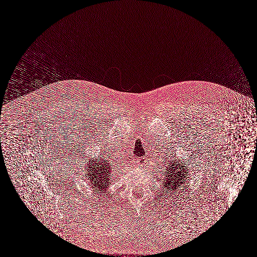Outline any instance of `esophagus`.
<instances>
[{
  "instance_id": "34e87169",
  "label": "esophagus",
  "mask_w": 257,
  "mask_h": 257,
  "mask_svg": "<svg viewBox=\"0 0 257 257\" xmlns=\"http://www.w3.org/2000/svg\"><path fill=\"white\" fill-rule=\"evenodd\" d=\"M137 162H138V163L140 164V163H143V162H145V161L143 160V159H142V158H141V159H139V160H138V161H137Z\"/></svg>"
}]
</instances>
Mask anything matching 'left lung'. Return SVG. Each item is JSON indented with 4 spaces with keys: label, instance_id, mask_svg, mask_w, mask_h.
<instances>
[{
    "label": "left lung",
    "instance_id": "1",
    "mask_svg": "<svg viewBox=\"0 0 257 257\" xmlns=\"http://www.w3.org/2000/svg\"><path fill=\"white\" fill-rule=\"evenodd\" d=\"M172 165L170 166V170L168 171V176L166 178L165 182V188L171 191L177 190V188L181 186L183 182L185 181V178H187L186 169L183 168L181 163L177 162H170Z\"/></svg>",
    "mask_w": 257,
    "mask_h": 257
}]
</instances>
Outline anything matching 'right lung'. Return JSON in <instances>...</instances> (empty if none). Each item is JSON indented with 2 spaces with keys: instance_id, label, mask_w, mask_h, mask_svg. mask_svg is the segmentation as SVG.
Returning a JSON list of instances; mask_svg holds the SVG:
<instances>
[{
  "instance_id": "add662e5",
  "label": "right lung",
  "mask_w": 257,
  "mask_h": 257,
  "mask_svg": "<svg viewBox=\"0 0 257 257\" xmlns=\"http://www.w3.org/2000/svg\"><path fill=\"white\" fill-rule=\"evenodd\" d=\"M86 164V177L90 180V186L95 189V191H105L109 184L112 169H114L112 162L103 156H100L96 160L91 159Z\"/></svg>"
}]
</instances>
